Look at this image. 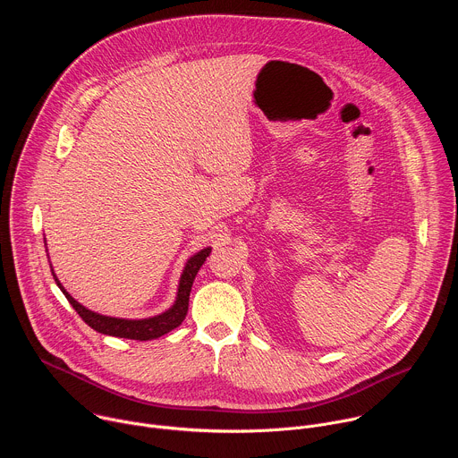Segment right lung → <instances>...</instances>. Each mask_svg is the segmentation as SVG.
I'll return each instance as SVG.
<instances>
[{
	"instance_id": "add662e5",
	"label": "right lung",
	"mask_w": 458,
	"mask_h": 458,
	"mask_svg": "<svg viewBox=\"0 0 458 458\" xmlns=\"http://www.w3.org/2000/svg\"><path fill=\"white\" fill-rule=\"evenodd\" d=\"M210 251H212V248H203L201 251H198L186 260L184 270L179 279L175 302L166 311H163L156 317H148V318H119V317H108V315L96 313V311L85 308L83 304H80L67 290L61 286L54 270H52V276H54L55 284L63 292V295L67 297V301L72 304V308L80 313V317L90 326L92 330H96L103 335H112V337H121V339L152 341V339H157V337L172 332L184 320L186 311H188V299H190L193 279H195V276H198L199 268L203 267Z\"/></svg>"
}]
</instances>
